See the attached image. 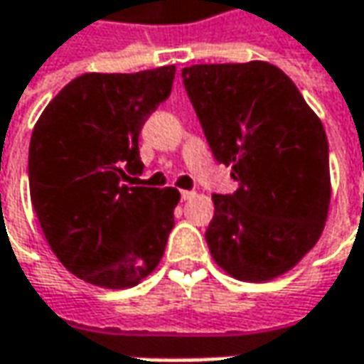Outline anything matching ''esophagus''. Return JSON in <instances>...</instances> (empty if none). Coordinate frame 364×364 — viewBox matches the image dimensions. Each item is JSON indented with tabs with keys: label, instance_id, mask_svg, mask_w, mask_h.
<instances>
[{
	"label": "esophagus",
	"instance_id": "34e87169",
	"mask_svg": "<svg viewBox=\"0 0 364 364\" xmlns=\"http://www.w3.org/2000/svg\"><path fill=\"white\" fill-rule=\"evenodd\" d=\"M194 196H196L194 190H180V198H182V200H190V198H194Z\"/></svg>",
	"mask_w": 364,
	"mask_h": 364
}]
</instances>
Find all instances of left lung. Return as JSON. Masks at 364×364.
<instances>
[{"label":"left lung","instance_id":"8db88e82","mask_svg":"<svg viewBox=\"0 0 364 364\" xmlns=\"http://www.w3.org/2000/svg\"><path fill=\"white\" fill-rule=\"evenodd\" d=\"M182 82L232 194H213L210 255L227 273L265 282L318 241L330 204L328 139L298 87L269 63L194 64Z\"/></svg>","mask_w":364,"mask_h":364}]
</instances>
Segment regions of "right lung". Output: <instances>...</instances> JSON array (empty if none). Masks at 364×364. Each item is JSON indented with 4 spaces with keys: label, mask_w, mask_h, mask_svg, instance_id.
I'll use <instances>...</instances> for the list:
<instances>
[{
    "label": "right lung",
    "mask_w": 364,
    "mask_h": 364,
    "mask_svg": "<svg viewBox=\"0 0 364 364\" xmlns=\"http://www.w3.org/2000/svg\"><path fill=\"white\" fill-rule=\"evenodd\" d=\"M176 66L133 75L89 73L68 82L36 123L28 176L54 255L101 287L139 284L174 227L176 188L123 184L139 176V132L172 91Z\"/></svg>",
    "instance_id": "1"
}]
</instances>
